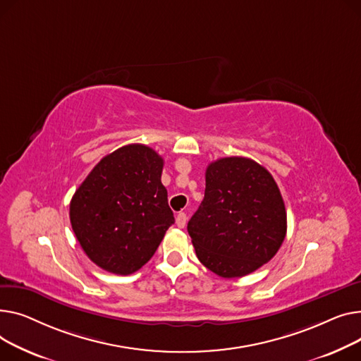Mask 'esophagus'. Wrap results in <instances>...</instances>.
Segmentation results:
<instances>
[{"label":"esophagus","instance_id":"1","mask_svg":"<svg viewBox=\"0 0 361 361\" xmlns=\"http://www.w3.org/2000/svg\"><path fill=\"white\" fill-rule=\"evenodd\" d=\"M176 224H178V227H180V228L185 227V224H186V214H185V213H179V214L176 216Z\"/></svg>","mask_w":361,"mask_h":361}]
</instances>
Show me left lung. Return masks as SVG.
<instances>
[{"instance_id": "1", "label": "left lung", "mask_w": 361, "mask_h": 361, "mask_svg": "<svg viewBox=\"0 0 361 361\" xmlns=\"http://www.w3.org/2000/svg\"><path fill=\"white\" fill-rule=\"evenodd\" d=\"M286 231L284 201L264 166L246 157L208 164L204 200L188 223L202 265L223 279L243 277L274 258Z\"/></svg>"}]
</instances>
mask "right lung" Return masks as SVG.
<instances>
[{"label":"right lung","instance_id":"add662e5","mask_svg":"<svg viewBox=\"0 0 361 361\" xmlns=\"http://www.w3.org/2000/svg\"><path fill=\"white\" fill-rule=\"evenodd\" d=\"M163 159L144 144L104 156L70 202L74 235L102 269L130 275L152 259L175 223L161 183Z\"/></svg>","mask_w":361,"mask_h":361}]
</instances>
